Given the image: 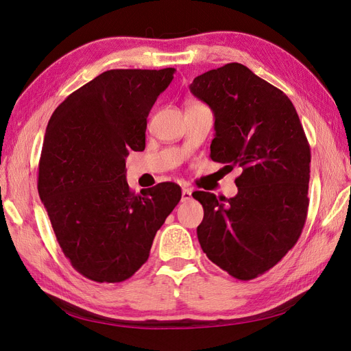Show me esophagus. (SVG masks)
<instances>
[{
	"mask_svg": "<svg viewBox=\"0 0 351 351\" xmlns=\"http://www.w3.org/2000/svg\"><path fill=\"white\" fill-rule=\"evenodd\" d=\"M190 199H192V190L183 189L182 190V202H189Z\"/></svg>",
	"mask_w": 351,
	"mask_h": 351,
	"instance_id": "esophagus-1",
	"label": "esophagus"
}]
</instances>
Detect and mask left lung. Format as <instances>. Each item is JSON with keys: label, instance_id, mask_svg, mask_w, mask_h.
<instances>
[{"label": "left lung", "instance_id": "8db88e82", "mask_svg": "<svg viewBox=\"0 0 351 351\" xmlns=\"http://www.w3.org/2000/svg\"><path fill=\"white\" fill-rule=\"evenodd\" d=\"M190 90L215 115L210 159L241 171L234 197L193 193L205 212L200 247L231 277L249 281L275 267L302 234L311 146L289 97L246 66L209 70Z\"/></svg>", "mask_w": 351, "mask_h": 351}]
</instances>
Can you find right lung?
Returning <instances> with one entry per match:
<instances>
[{"label":"right lung","instance_id":"right-lung-1","mask_svg":"<svg viewBox=\"0 0 351 351\" xmlns=\"http://www.w3.org/2000/svg\"><path fill=\"white\" fill-rule=\"evenodd\" d=\"M176 69H117L70 93L47 125L38 192L71 267L97 282H121L149 258L182 199L176 183L134 195L129 149H145L146 119Z\"/></svg>","mask_w":351,"mask_h":351}]
</instances>
